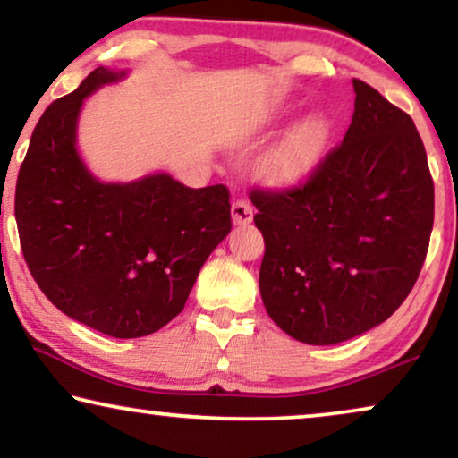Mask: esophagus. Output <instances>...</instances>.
I'll return each instance as SVG.
<instances>
[{
	"label": "esophagus",
	"instance_id": "obj_1",
	"mask_svg": "<svg viewBox=\"0 0 458 458\" xmlns=\"http://www.w3.org/2000/svg\"><path fill=\"white\" fill-rule=\"evenodd\" d=\"M231 216H233V223L235 225H248L250 221H252V216H254L252 204H250L246 198L235 199V202L231 204Z\"/></svg>",
	"mask_w": 458,
	"mask_h": 458
}]
</instances>
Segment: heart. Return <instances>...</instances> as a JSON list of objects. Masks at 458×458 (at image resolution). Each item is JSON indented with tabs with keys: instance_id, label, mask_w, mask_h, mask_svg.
Wrapping results in <instances>:
<instances>
[{
	"instance_id": "b5f03b06",
	"label": "heart",
	"mask_w": 458,
	"mask_h": 458,
	"mask_svg": "<svg viewBox=\"0 0 458 458\" xmlns=\"http://www.w3.org/2000/svg\"><path fill=\"white\" fill-rule=\"evenodd\" d=\"M329 123L321 114L306 116L262 160V177L271 185H292L317 165Z\"/></svg>"
}]
</instances>
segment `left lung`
<instances>
[{
	"label": "left lung",
	"instance_id": "1",
	"mask_svg": "<svg viewBox=\"0 0 458 458\" xmlns=\"http://www.w3.org/2000/svg\"><path fill=\"white\" fill-rule=\"evenodd\" d=\"M354 114L302 183L252 187L265 237L260 296L293 340L365 334L409 296L434 227V179L415 123L354 79Z\"/></svg>",
	"mask_w": 458,
	"mask_h": 458
}]
</instances>
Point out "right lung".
Here are the masks:
<instances>
[{
	"mask_svg": "<svg viewBox=\"0 0 458 458\" xmlns=\"http://www.w3.org/2000/svg\"><path fill=\"white\" fill-rule=\"evenodd\" d=\"M124 72L99 66L47 106L16 181L21 248L37 285L74 321L112 337L149 335L183 310L198 273L231 231L229 190L168 174L99 183L74 140L81 104Z\"/></svg>",
	"mask_w": 458,
	"mask_h": 458,
	"instance_id": "obj_1",
	"label": "right lung"
}]
</instances>
